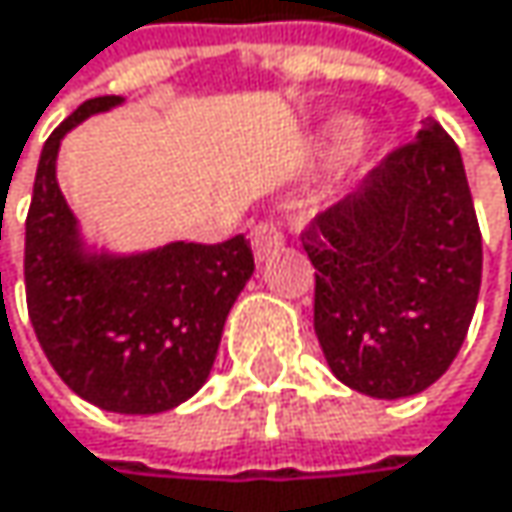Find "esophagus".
<instances>
[{"label": "esophagus", "instance_id": "obj_1", "mask_svg": "<svg viewBox=\"0 0 512 512\" xmlns=\"http://www.w3.org/2000/svg\"><path fill=\"white\" fill-rule=\"evenodd\" d=\"M252 249H255L257 260H266L269 255L284 249V228L278 219H263L257 222L252 231Z\"/></svg>", "mask_w": 512, "mask_h": 512}]
</instances>
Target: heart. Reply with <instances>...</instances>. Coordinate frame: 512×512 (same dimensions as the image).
I'll use <instances>...</instances> for the list:
<instances>
[{"label": "heart", "mask_w": 512, "mask_h": 512, "mask_svg": "<svg viewBox=\"0 0 512 512\" xmlns=\"http://www.w3.org/2000/svg\"><path fill=\"white\" fill-rule=\"evenodd\" d=\"M350 121H335V127H332V133L338 136V139H344L347 136V145H344V156H347V162H358L361 156L367 154V148H370V136H367V130L364 127H356L353 133H350Z\"/></svg>", "instance_id": "obj_1"}]
</instances>
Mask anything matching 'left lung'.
Returning a JSON list of instances; mask_svg holds the SVG:
<instances>
[{
	"instance_id": "1",
	"label": "left lung",
	"mask_w": 512,
	"mask_h": 512,
	"mask_svg": "<svg viewBox=\"0 0 512 512\" xmlns=\"http://www.w3.org/2000/svg\"><path fill=\"white\" fill-rule=\"evenodd\" d=\"M332 373L379 400L430 388L468 335L483 243L457 142L436 124L302 231Z\"/></svg>"
}]
</instances>
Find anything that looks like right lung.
Instances as JSON below:
<instances>
[{
  "instance_id": "add662e5",
  "label": "right lung",
  "mask_w": 512,
  "mask_h": 512,
  "mask_svg": "<svg viewBox=\"0 0 512 512\" xmlns=\"http://www.w3.org/2000/svg\"><path fill=\"white\" fill-rule=\"evenodd\" d=\"M118 103L121 97L85 100L41 151L26 216V302L41 350L70 391L106 412L156 415L207 382L255 255L243 234L130 257L82 249L55 180V156L67 130Z\"/></svg>"
}]
</instances>
